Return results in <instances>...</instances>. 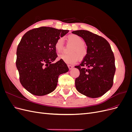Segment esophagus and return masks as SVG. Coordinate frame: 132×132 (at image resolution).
I'll use <instances>...</instances> for the list:
<instances>
[{
    "label": "esophagus",
    "instance_id": "esophagus-1",
    "mask_svg": "<svg viewBox=\"0 0 132 132\" xmlns=\"http://www.w3.org/2000/svg\"><path fill=\"white\" fill-rule=\"evenodd\" d=\"M68 67L69 68V70H70V69H71L73 68V66H72V65H68Z\"/></svg>",
    "mask_w": 132,
    "mask_h": 132
}]
</instances>
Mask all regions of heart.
<instances>
[{
  "instance_id": "heart-1",
  "label": "heart",
  "mask_w": 132,
  "mask_h": 132,
  "mask_svg": "<svg viewBox=\"0 0 132 132\" xmlns=\"http://www.w3.org/2000/svg\"><path fill=\"white\" fill-rule=\"evenodd\" d=\"M67 43L73 45L69 50V54H62L58 57L59 59L67 64H72L77 62L78 59L82 60L87 54V48L85 41L81 37L76 34H70L67 37ZM55 50L57 52H62L64 48V43L62 38H59L54 44Z\"/></svg>"
}]
</instances>
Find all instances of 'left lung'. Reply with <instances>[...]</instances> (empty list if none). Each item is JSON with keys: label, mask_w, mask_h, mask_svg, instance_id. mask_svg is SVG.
<instances>
[{"label": "left lung", "mask_w": 132, "mask_h": 132, "mask_svg": "<svg viewBox=\"0 0 132 132\" xmlns=\"http://www.w3.org/2000/svg\"><path fill=\"white\" fill-rule=\"evenodd\" d=\"M72 33L84 39L88 51L81 64L75 67L80 71L75 81L76 89L87 97H100L113 84L116 66L111 46L106 39L89 31L78 30Z\"/></svg>", "instance_id": "obj_1"}]
</instances>
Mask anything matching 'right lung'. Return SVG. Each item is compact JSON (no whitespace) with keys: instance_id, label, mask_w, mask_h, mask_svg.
Here are the masks:
<instances>
[{"instance_id":"right-lung-1","label":"right lung","mask_w":132,"mask_h":132,"mask_svg":"<svg viewBox=\"0 0 132 132\" xmlns=\"http://www.w3.org/2000/svg\"><path fill=\"white\" fill-rule=\"evenodd\" d=\"M68 30L42 26L23 36L18 45L16 65L21 85L31 94L43 96L54 90L60 74L69 69L63 60L52 63L58 57L54 44Z\"/></svg>"}]
</instances>
